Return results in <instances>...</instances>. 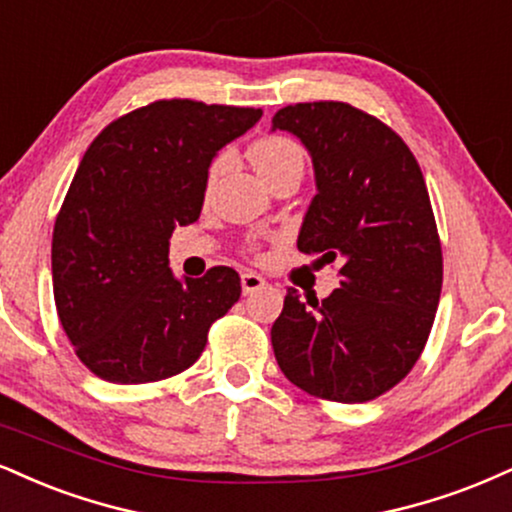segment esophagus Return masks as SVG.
I'll return each instance as SVG.
<instances>
[{
    "label": "esophagus",
    "mask_w": 512,
    "mask_h": 512,
    "mask_svg": "<svg viewBox=\"0 0 512 512\" xmlns=\"http://www.w3.org/2000/svg\"><path fill=\"white\" fill-rule=\"evenodd\" d=\"M240 286H243L245 295H250V293L260 291V288L267 286V281H264L262 276L255 274V272H243V274H240Z\"/></svg>",
    "instance_id": "34e87169"
}]
</instances>
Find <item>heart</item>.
<instances>
[{
  "label": "heart",
  "instance_id": "b5f03b06",
  "mask_svg": "<svg viewBox=\"0 0 512 512\" xmlns=\"http://www.w3.org/2000/svg\"><path fill=\"white\" fill-rule=\"evenodd\" d=\"M250 162L255 166L257 174L267 176L293 162L303 164V152H300V147L295 145L291 138H283V135H267V138H260L257 143H252ZM217 166H214V169H217Z\"/></svg>",
  "mask_w": 512,
  "mask_h": 512
}]
</instances>
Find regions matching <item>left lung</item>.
<instances>
[{"instance_id":"obj_1","label":"left lung","mask_w":512,"mask_h":512,"mask_svg":"<svg viewBox=\"0 0 512 512\" xmlns=\"http://www.w3.org/2000/svg\"><path fill=\"white\" fill-rule=\"evenodd\" d=\"M315 166L317 195L300 252L341 260V286L307 300L288 288L272 326L288 381L336 403H365L415 367L439 305L443 260L420 164L386 123L346 102H305L274 114Z\"/></svg>"}]
</instances>
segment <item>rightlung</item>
I'll list each match as a JSON object with an SVG mask.
<instances>
[{
    "instance_id": "add662e5",
    "label": "right lung",
    "mask_w": 512,
    "mask_h": 512,
    "mask_svg": "<svg viewBox=\"0 0 512 512\" xmlns=\"http://www.w3.org/2000/svg\"><path fill=\"white\" fill-rule=\"evenodd\" d=\"M262 109L159 100L92 140L54 224V303L90 372L147 384L188 369L212 322L240 298V276L212 267L178 279L176 226L200 217L209 164L260 121Z\"/></svg>"
}]
</instances>
